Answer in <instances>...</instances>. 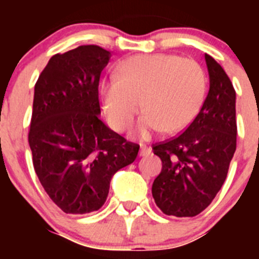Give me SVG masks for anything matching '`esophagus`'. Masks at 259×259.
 <instances>
[{
	"label": "esophagus",
	"mask_w": 259,
	"mask_h": 259,
	"mask_svg": "<svg viewBox=\"0 0 259 259\" xmlns=\"http://www.w3.org/2000/svg\"><path fill=\"white\" fill-rule=\"evenodd\" d=\"M152 153V148L150 146H146L145 144H140V155H149Z\"/></svg>",
	"instance_id": "34e87169"
}]
</instances>
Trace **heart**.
<instances>
[{
  "label": "heart",
  "mask_w": 259,
  "mask_h": 259,
  "mask_svg": "<svg viewBox=\"0 0 259 259\" xmlns=\"http://www.w3.org/2000/svg\"><path fill=\"white\" fill-rule=\"evenodd\" d=\"M206 89V76L193 59L172 54H141L125 59L118 75L102 85L107 118L115 130L132 125L146 109L139 134L179 131L197 115Z\"/></svg>",
  "instance_id": "1"
}]
</instances>
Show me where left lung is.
Masks as SVG:
<instances>
[{
  "mask_svg": "<svg viewBox=\"0 0 259 259\" xmlns=\"http://www.w3.org/2000/svg\"><path fill=\"white\" fill-rule=\"evenodd\" d=\"M210 88L200 113L171 140L153 145L162 171L152 194L166 215L196 217L209 206L227 178L236 150V92L222 66L205 54Z\"/></svg>",
  "mask_w": 259,
  "mask_h": 259,
  "instance_id": "left-lung-1",
  "label": "left lung"
}]
</instances>
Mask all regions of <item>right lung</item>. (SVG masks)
<instances>
[{
  "mask_svg": "<svg viewBox=\"0 0 259 259\" xmlns=\"http://www.w3.org/2000/svg\"><path fill=\"white\" fill-rule=\"evenodd\" d=\"M110 57L97 45L56 54L35 85L32 161L48 196L66 214L100 209L114 174L131 164L140 148L100 119L98 83Z\"/></svg>",
  "mask_w": 259,
  "mask_h": 259,
  "instance_id": "right-lung-1",
  "label": "right lung"
}]
</instances>
